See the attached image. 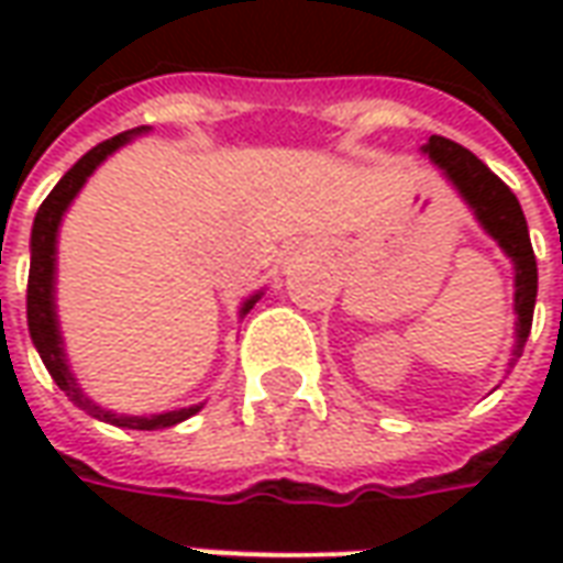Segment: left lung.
Returning a JSON list of instances; mask_svg holds the SVG:
<instances>
[{
	"mask_svg": "<svg viewBox=\"0 0 563 563\" xmlns=\"http://www.w3.org/2000/svg\"><path fill=\"white\" fill-rule=\"evenodd\" d=\"M422 153H428V159L446 174L449 184L455 186L461 198L471 205L473 217L479 220V225L495 238L500 250L516 265V313H519V322H516L512 362H519L525 341L531 334L533 305H537V258H533L528 222H525V213H521L519 198L512 196V189L485 162L476 159L471 150L461 147L455 141L443 139V135H431Z\"/></svg>",
	"mask_w": 563,
	"mask_h": 563,
	"instance_id": "obj_1",
	"label": "left lung"
}]
</instances>
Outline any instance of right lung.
<instances>
[{"mask_svg": "<svg viewBox=\"0 0 563 563\" xmlns=\"http://www.w3.org/2000/svg\"><path fill=\"white\" fill-rule=\"evenodd\" d=\"M147 132V126L129 129V132H120L114 139L96 144L90 153H84L66 174L63 180L51 189V196L44 198L42 208L35 213V222H32V241H30V286H26V322H30V334L35 350L42 355L47 374L54 377V383L59 389L66 391L68 401L78 404L80 410H87L96 419L102 422H111L117 428H132V431H156V428H172V424L184 422L192 413H198L201 407H184V410H172V413L159 416H117L111 410H102L99 404H92L84 391H80L78 379L68 371L66 350H63V334H59V319H56V301H54V283H56V232H59V222H63V213L71 205V198L78 196L80 186L87 184L99 165H102L114 150H120L123 144ZM256 292L253 298H246L244 307H241V317L253 310V305L258 301Z\"/></svg>", "mask_w": 563, "mask_h": 563, "instance_id": "add662e5", "label": "right lung"}]
</instances>
